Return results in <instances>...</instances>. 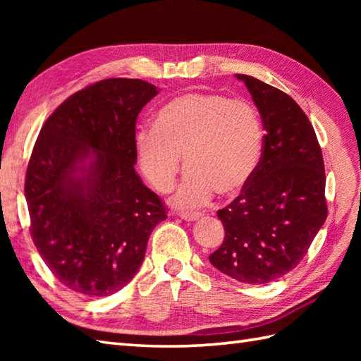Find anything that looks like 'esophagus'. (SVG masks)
Returning <instances> with one entry per match:
<instances>
[{
	"label": "esophagus",
	"instance_id": "esophagus-1",
	"mask_svg": "<svg viewBox=\"0 0 361 361\" xmlns=\"http://www.w3.org/2000/svg\"><path fill=\"white\" fill-rule=\"evenodd\" d=\"M178 216H180L183 220L192 221V220H198V219H200L202 214H200V212H178Z\"/></svg>",
	"mask_w": 361,
	"mask_h": 361
}]
</instances>
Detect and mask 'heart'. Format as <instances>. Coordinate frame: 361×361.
I'll return each instance as SVG.
<instances>
[{"label":"heart","mask_w":361,"mask_h":361,"mask_svg":"<svg viewBox=\"0 0 361 361\" xmlns=\"http://www.w3.org/2000/svg\"><path fill=\"white\" fill-rule=\"evenodd\" d=\"M262 145L257 111L216 93L173 97L158 110L153 128L136 135L137 163L158 192L175 186L185 157L188 173L172 200L178 208L203 206L214 192L240 194L257 171Z\"/></svg>","instance_id":"obj_1"}]
</instances>
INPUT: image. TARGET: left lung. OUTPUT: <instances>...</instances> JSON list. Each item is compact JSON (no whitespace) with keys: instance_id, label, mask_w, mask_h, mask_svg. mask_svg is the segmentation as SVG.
Segmentation results:
<instances>
[{"instance_id":"8db88e82","label":"left lung","mask_w":361,"mask_h":361,"mask_svg":"<svg viewBox=\"0 0 361 361\" xmlns=\"http://www.w3.org/2000/svg\"><path fill=\"white\" fill-rule=\"evenodd\" d=\"M262 118V158L240 195L217 211L225 239L209 262L243 283H268L293 270L324 225L323 153L309 118L283 91L247 74Z\"/></svg>"}]
</instances>
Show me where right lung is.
<instances>
[{"mask_svg": "<svg viewBox=\"0 0 361 361\" xmlns=\"http://www.w3.org/2000/svg\"><path fill=\"white\" fill-rule=\"evenodd\" d=\"M158 94L140 79H105L46 119L25 197L30 235L52 274L78 293L110 296L133 279L166 206L136 173L135 124Z\"/></svg>", "mask_w": 361, "mask_h": 361, "instance_id": "obj_1", "label": "right lung"}]
</instances>
